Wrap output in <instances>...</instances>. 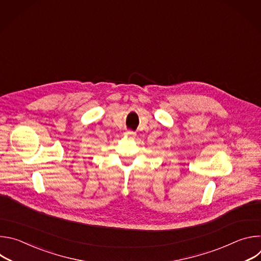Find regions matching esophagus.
<instances>
[{
  "instance_id": "obj_1",
  "label": "esophagus",
  "mask_w": 261,
  "mask_h": 261,
  "mask_svg": "<svg viewBox=\"0 0 261 261\" xmlns=\"http://www.w3.org/2000/svg\"><path fill=\"white\" fill-rule=\"evenodd\" d=\"M125 135H126V136H135L136 133L133 132V131H126V132H125Z\"/></svg>"
}]
</instances>
